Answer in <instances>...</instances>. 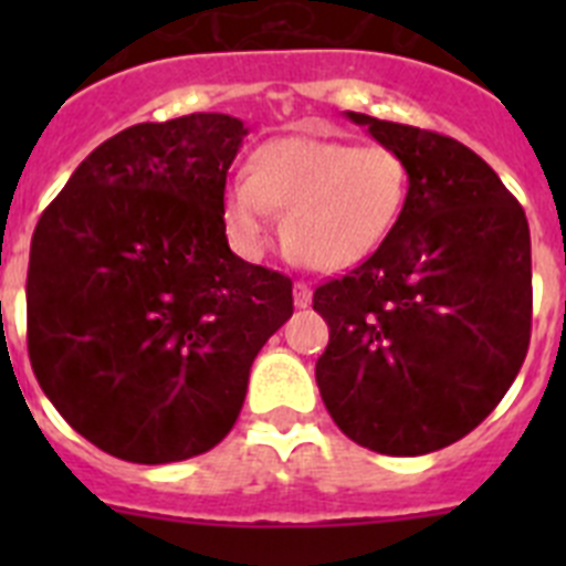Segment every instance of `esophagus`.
<instances>
[{
	"label": "esophagus",
	"instance_id": "34e87169",
	"mask_svg": "<svg viewBox=\"0 0 566 566\" xmlns=\"http://www.w3.org/2000/svg\"><path fill=\"white\" fill-rule=\"evenodd\" d=\"M294 306L297 308L312 306V286H308V283H303V280H297V283H294Z\"/></svg>",
	"mask_w": 566,
	"mask_h": 566
}]
</instances>
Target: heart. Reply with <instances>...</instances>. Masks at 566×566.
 <instances>
[{
    "label": "heart",
    "mask_w": 566,
    "mask_h": 566,
    "mask_svg": "<svg viewBox=\"0 0 566 566\" xmlns=\"http://www.w3.org/2000/svg\"><path fill=\"white\" fill-rule=\"evenodd\" d=\"M411 167L385 144L326 135H283L254 149L249 172L223 192V223L234 247L258 254L283 214V240L319 272H343L391 238L408 207Z\"/></svg>",
    "instance_id": "obj_1"
}]
</instances>
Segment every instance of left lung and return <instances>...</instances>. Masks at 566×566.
I'll use <instances>...</instances> for the list:
<instances>
[{
	"instance_id": "1",
	"label": "left lung",
	"mask_w": 566,
	"mask_h": 566,
	"mask_svg": "<svg viewBox=\"0 0 566 566\" xmlns=\"http://www.w3.org/2000/svg\"><path fill=\"white\" fill-rule=\"evenodd\" d=\"M345 115L402 153L411 192L391 238L314 292L328 323L314 377L345 437L422 457L468 437L527 357L530 227L502 178L457 138Z\"/></svg>"
}]
</instances>
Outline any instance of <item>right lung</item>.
<instances>
[{
  "label": "right lung",
  "mask_w": 566,
  "mask_h": 566,
  "mask_svg": "<svg viewBox=\"0 0 566 566\" xmlns=\"http://www.w3.org/2000/svg\"><path fill=\"white\" fill-rule=\"evenodd\" d=\"M223 113L135 124L78 164L30 240L28 354L73 431L167 464L232 431L249 368L292 317V280L229 249Z\"/></svg>",
  "instance_id": "right-lung-1"
}]
</instances>
